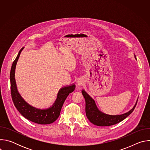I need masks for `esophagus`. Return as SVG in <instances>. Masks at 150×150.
I'll return each mask as SVG.
<instances>
[{
  "instance_id": "34e87169",
  "label": "esophagus",
  "mask_w": 150,
  "mask_h": 150,
  "mask_svg": "<svg viewBox=\"0 0 150 150\" xmlns=\"http://www.w3.org/2000/svg\"><path fill=\"white\" fill-rule=\"evenodd\" d=\"M78 85H81V82H78Z\"/></svg>"
}]
</instances>
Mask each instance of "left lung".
Returning a JSON list of instances; mask_svg holds the SVG:
<instances>
[{
  "mask_svg": "<svg viewBox=\"0 0 150 150\" xmlns=\"http://www.w3.org/2000/svg\"><path fill=\"white\" fill-rule=\"evenodd\" d=\"M82 94L85 100V113L87 118L92 123L99 126H108L120 122L132 113L137 103V102L134 108L126 113L115 116L109 115L98 110L94 100L84 90L82 91Z\"/></svg>",
  "mask_w": 150,
  "mask_h": 150,
  "instance_id": "1",
  "label": "left lung"
}]
</instances>
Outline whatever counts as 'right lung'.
Instances as JSON below:
<instances>
[{
    "label": "right lung",
    "mask_w": 150,
    "mask_h": 150,
    "mask_svg": "<svg viewBox=\"0 0 150 150\" xmlns=\"http://www.w3.org/2000/svg\"><path fill=\"white\" fill-rule=\"evenodd\" d=\"M23 47L19 52L17 57L13 62L10 73L11 92L12 101L15 108L24 117L28 120L41 125H47L54 122L59 116L62 105L66 98L73 92L75 88V85L62 88L57 94V98L52 108L46 110H40L33 108L28 104L20 96L18 92L15 79V70L17 60L19 57Z\"/></svg>",
    "instance_id": "1"
}]
</instances>
